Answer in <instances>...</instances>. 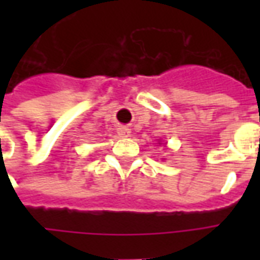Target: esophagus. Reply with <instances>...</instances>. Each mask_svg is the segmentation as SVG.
<instances>
[{"label": "esophagus", "instance_id": "esophagus-1", "mask_svg": "<svg viewBox=\"0 0 260 260\" xmlns=\"http://www.w3.org/2000/svg\"><path fill=\"white\" fill-rule=\"evenodd\" d=\"M117 132H118V135L121 136V138H128V136L131 135V129L129 128H126V126H119L118 129H117Z\"/></svg>", "mask_w": 260, "mask_h": 260}]
</instances>
